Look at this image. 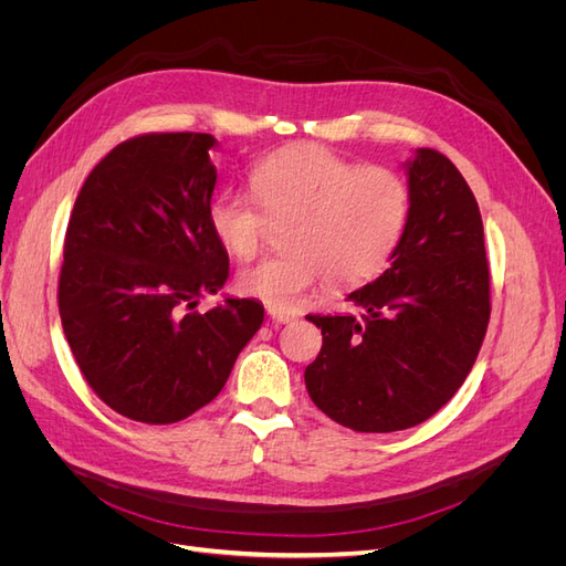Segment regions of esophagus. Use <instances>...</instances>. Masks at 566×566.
<instances>
[{"label":"esophagus","mask_w":566,"mask_h":566,"mask_svg":"<svg viewBox=\"0 0 566 566\" xmlns=\"http://www.w3.org/2000/svg\"><path fill=\"white\" fill-rule=\"evenodd\" d=\"M269 316L273 323H293L297 316L290 312H281V310H269Z\"/></svg>","instance_id":"1"}]
</instances>
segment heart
<instances>
[{
	"instance_id": "1",
	"label": "heart",
	"mask_w": 566,
	"mask_h": 566,
	"mask_svg": "<svg viewBox=\"0 0 566 566\" xmlns=\"http://www.w3.org/2000/svg\"><path fill=\"white\" fill-rule=\"evenodd\" d=\"M260 209L238 191L212 198L208 219L233 256L254 254L269 224H283L285 252L235 273V287L273 310H293L321 279L347 287L378 276L397 252L410 214L406 179L361 167L318 144L271 153L250 172Z\"/></svg>"
}]
</instances>
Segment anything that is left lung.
Instances as JSON below:
<instances>
[{"label":"left lung","mask_w":566,"mask_h":566,"mask_svg":"<svg viewBox=\"0 0 566 566\" xmlns=\"http://www.w3.org/2000/svg\"><path fill=\"white\" fill-rule=\"evenodd\" d=\"M403 169L401 243L382 276L347 295L364 314L306 316L323 335L306 391L356 432L408 430L449 403L491 314L484 224L468 181L432 148H418Z\"/></svg>","instance_id":"left-lung-1"}]
</instances>
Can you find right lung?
<instances>
[{"mask_svg": "<svg viewBox=\"0 0 566 566\" xmlns=\"http://www.w3.org/2000/svg\"><path fill=\"white\" fill-rule=\"evenodd\" d=\"M212 134H144L115 146L84 181L67 221L59 312L98 399L136 422L169 424L210 403L264 306L224 297L229 279L208 210Z\"/></svg>", "mask_w": 566, "mask_h": 566, "instance_id": "obj_1", "label": "right lung"}]
</instances>
